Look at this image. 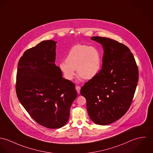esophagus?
Masks as SVG:
<instances>
[{
    "instance_id": "1",
    "label": "esophagus",
    "mask_w": 153,
    "mask_h": 153,
    "mask_svg": "<svg viewBox=\"0 0 153 153\" xmlns=\"http://www.w3.org/2000/svg\"><path fill=\"white\" fill-rule=\"evenodd\" d=\"M76 89L77 90V93L80 94V86H76Z\"/></svg>"
}]
</instances>
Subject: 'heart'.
Masks as SVG:
<instances>
[{
	"mask_svg": "<svg viewBox=\"0 0 153 153\" xmlns=\"http://www.w3.org/2000/svg\"><path fill=\"white\" fill-rule=\"evenodd\" d=\"M102 66L100 51L96 48L86 45H76L68 52L65 63L59 65V68L68 80H72L77 74L86 80L94 78L99 73Z\"/></svg>",
	"mask_w": 153,
	"mask_h": 153,
	"instance_id": "b5f03b06",
	"label": "heart"
}]
</instances>
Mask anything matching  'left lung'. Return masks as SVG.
Returning <instances> with one entry per match:
<instances>
[{
	"mask_svg": "<svg viewBox=\"0 0 153 153\" xmlns=\"http://www.w3.org/2000/svg\"><path fill=\"white\" fill-rule=\"evenodd\" d=\"M91 39L102 47V69L85 83L80 94L86 99L91 121L104 126L118 120L128 110L138 81V70L134 56L124 45L107 37Z\"/></svg>",
	"mask_w": 153,
	"mask_h": 153,
	"instance_id": "left-lung-1",
	"label": "left lung"
}]
</instances>
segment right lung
Segmentation results:
<instances>
[{
  "label": "right lung",
  "instance_id": "1",
  "mask_svg": "<svg viewBox=\"0 0 153 153\" xmlns=\"http://www.w3.org/2000/svg\"><path fill=\"white\" fill-rule=\"evenodd\" d=\"M57 42L45 40L25 51L17 66V97L40 125L59 128L68 121L77 96L75 85L64 79L55 65Z\"/></svg>",
  "mask_w": 153,
  "mask_h": 153
}]
</instances>
